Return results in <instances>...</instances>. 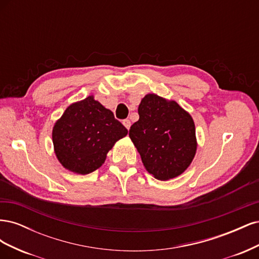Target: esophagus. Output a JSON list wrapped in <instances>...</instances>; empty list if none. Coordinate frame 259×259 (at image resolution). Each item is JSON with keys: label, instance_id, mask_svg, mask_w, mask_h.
Wrapping results in <instances>:
<instances>
[{"label": "esophagus", "instance_id": "1", "mask_svg": "<svg viewBox=\"0 0 259 259\" xmlns=\"http://www.w3.org/2000/svg\"><path fill=\"white\" fill-rule=\"evenodd\" d=\"M123 125L125 127H126L127 130H130V127H131V121L130 120H124L123 121Z\"/></svg>", "mask_w": 259, "mask_h": 259}]
</instances>
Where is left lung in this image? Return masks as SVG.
<instances>
[{"label": "left lung", "mask_w": 259, "mask_h": 259, "mask_svg": "<svg viewBox=\"0 0 259 259\" xmlns=\"http://www.w3.org/2000/svg\"><path fill=\"white\" fill-rule=\"evenodd\" d=\"M139 120L130 137L145 168L154 178L168 180L183 174L197 152L195 126L191 115L175 100L148 94L138 107Z\"/></svg>", "instance_id": "1"}]
</instances>
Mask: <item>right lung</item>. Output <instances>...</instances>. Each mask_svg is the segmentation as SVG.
Wrapping results in <instances>:
<instances>
[{"mask_svg": "<svg viewBox=\"0 0 259 259\" xmlns=\"http://www.w3.org/2000/svg\"><path fill=\"white\" fill-rule=\"evenodd\" d=\"M127 130L112 111L89 96L70 105L53 127L54 150L66 169L86 175L105 163L107 153Z\"/></svg>", "mask_w": 259, "mask_h": 259, "instance_id": "1", "label": "right lung"}]
</instances>
